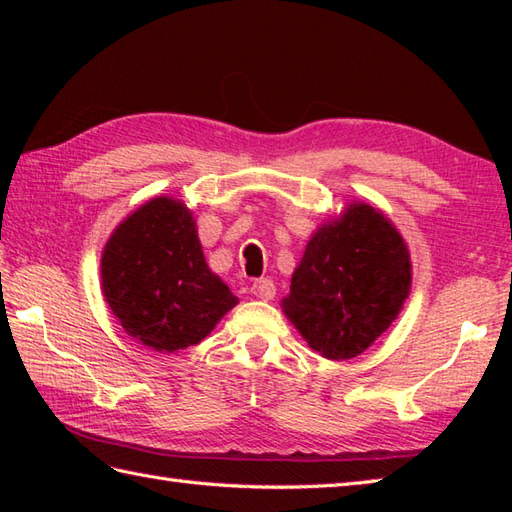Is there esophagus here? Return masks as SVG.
<instances>
[{"instance_id": "34e87169", "label": "esophagus", "mask_w": 512, "mask_h": 512, "mask_svg": "<svg viewBox=\"0 0 512 512\" xmlns=\"http://www.w3.org/2000/svg\"><path fill=\"white\" fill-rule=\"evenodd\" d=\"M250 292H253V295H255L257 299H264V301L273 299V297H275V284H273V279H268V277L257 279L255 284L250 286Z\"/></svg>"}]
</instances>
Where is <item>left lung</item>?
I'll list each match as a JSON object with an SVG mask.
<instances>
[{"instance_id": "obj_1", "label": "left lung", "mask_w": 512, "mask_h": 512, "mask_svg": "<svg viewBox=\"0 0 512 512\" xmlns=\"http://www.w3.org/2000/svg\"><path fill=\"white\" fill-rule=\"evenodd\" d=\"M409 286V253L394 224L374 206L352 204L308 242L284 312L312 350L345 361L389 328Z\"/></svg>"}]
</instances>
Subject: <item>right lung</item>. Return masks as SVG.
Segmentation results:
<instances>
[{
    "label": "right lung",
    "mask_w": 512,
    "mask_h": 512,
    "mask_svg": "<svg viewBox=\"0 0 512 512\" xmlns=\"http://www.w3.org/2000/svg\"><path fill=\"white\" fill-rule=\"evenodd\" d=\"M101 277L125 332L156 352L200 343L237 303L206 266L191 211L171 198H154L116 228Z\"/></svg>",
    "instance_id": "right-lung-1"
}]
</instances>
